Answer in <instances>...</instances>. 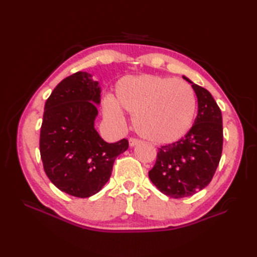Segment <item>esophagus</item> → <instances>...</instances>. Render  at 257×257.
Returning a JSON list of instances; mask_svg holds the SVG:
<instances>
[{
  "label": "esophagus",
  "mask_w": 257,
  "mask_h": 257,
  "mask_svg": "<svg viewBox=\"0 0 257 257\" xmlns=\"http://www.w3.org/2000/svg\"><path fill=\"white\" fill-rule=\"evenodd\" d=\"M139 144H140V140H138V139H136V138H130L129 139V146L130 147H135V146H137Z\"/></svg>",
  "instance_id": "1"
}]
</instances>
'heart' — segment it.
<instances>
[{
    "mask_svg": "<svg viewBox=\"0 0 257 257\" xmlns=\"http://www.w3.org/2000/svg\"><path fill=\"white\" fill-rule=\"evenodd\" d=\"M195 109V94L189 84L155 75L121 78L114 99L108 96L103 100V113L109 121L121 124L122 110L133 113L136 132L155 144H172L184 137Z\"/></svg>",
    "mask_w": 257,
    "mask_h": 257,
    "instance_id": "heart-1",
    "label": "heart"
}]
</instances>
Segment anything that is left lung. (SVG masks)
Masks as SVG:
<instances>
[{
  "mask_svg": "<svg viewBox=\"0 0 257 257\" xmlns=\"http://www.w3.org/2000/svg\"><path fill=\"white\" fill-rule=\"evenodd\" d=\"M182 77L192 85L198 98V116L183 138L159 148L149 171L160 192L174 199L193 195L211 182L223 148L221 109L209 90Z\"/></svg>",
  "mask_w": 257,
  "mask_h": 257,
  "instance_id": "obj_1",
  "label": "left lung"
}]
</instances>
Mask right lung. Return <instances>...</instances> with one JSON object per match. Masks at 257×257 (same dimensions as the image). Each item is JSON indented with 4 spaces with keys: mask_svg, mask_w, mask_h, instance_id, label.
I'll return each instance as SVG.
<instances>
[{
    "mask_svg": "<svg viewBox=\"0 0 257 257\" xmlns=\"http://www.w3.org/2000/svg\"><path fill=\"white\" fill-rule=\"evenodd\" d=\"M101 88L86 72L59 83L45 102L40 151L48 179L63 192L89 198L111 176L116 158L128 140L108 144L95 129Z\"/></svg>",
    "mask_w": 257,
    "mask_h": 257,
    "instance_id": "right-lung-1",
    "label": "right lung"
}]
</instances>
